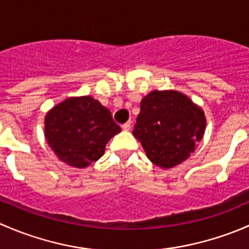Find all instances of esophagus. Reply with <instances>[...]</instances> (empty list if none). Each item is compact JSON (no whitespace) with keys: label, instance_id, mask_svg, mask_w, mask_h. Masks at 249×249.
Wrapping results in <instances>:
<instances>
[{"label":"esophagus","instance_id":"1","mask_svg":"<svg viewBox=\"0 0 249 249\" xmlns=\"http://www.w3.org/2000/svg\"><path fill=\"white\" fill-rule=\"evenodd\" d=\"M122 129L124 130V131H129V130L131 129V123L127 122V123H125V124H123Z\"/></svg>","mask_w":249,"mask_h":249}]
</instances>
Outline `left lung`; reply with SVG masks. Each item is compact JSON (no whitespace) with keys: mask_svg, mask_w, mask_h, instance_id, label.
Wrapping results in <instances>:
<instances>
[{"mask_svg":"<svg viewBox=\"0 0 249 249\" xmlns=\"http://www.w3.org/2000/svg\"><path fill=\"white\" fill-rule=\"evenodd\" d=\"M205 129V113L187 95L177 90H153L141 101L132 135L153 164L169 170L195 152Z\"/></svg>","mask_w":249,"mask_h":249,"instance_id":"1","label":"left lung"}]
</instances>
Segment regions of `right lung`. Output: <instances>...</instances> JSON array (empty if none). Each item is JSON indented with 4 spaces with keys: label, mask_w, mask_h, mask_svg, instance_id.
Masks as SVG:
<instances>
[{
    "label": "right lung",
    "mask_w": 249,
    "mask_h": 249,
    "mask_svg": "<svg viewBox=\"0 0 249 249\" xmlns=\"http://www.w3.org/2000/svg\"><path fill=\"white\" fill-rule=\"evenodd\" d=\"M122 131L106 107L91 96L69 97L48 110L44 136L57 158L84 169L105 154L107 142Z\"/></svg>",
    "instance_id": "1"
}]
</instances>
